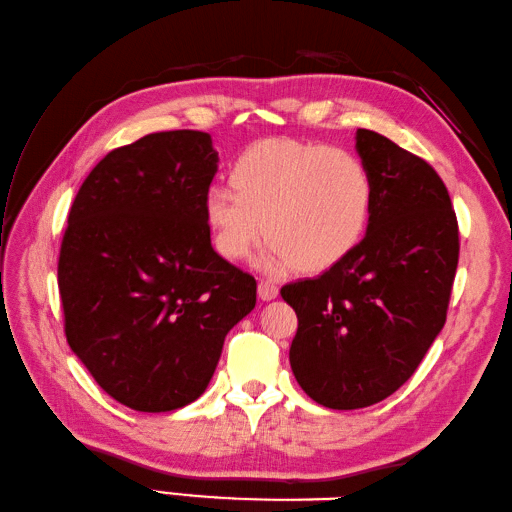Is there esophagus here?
<instances>
[{
  "label": "esophagus",
  "instance_id": "esophagus-1",
  "mask_svg": "<svg viewBox=\"0 0 512 512\" xmlns=\"http://www.w3.org/2000/svg\"><path fill=\"white\" fill-rule=\"evenodd\" d=\"M257 294H259L261 301H272V299H277L279 288H277L275 283H270V281H259Z\"/></svg>",
  "mask_w": 512,
  "mask_h": 512
}]
</instances>
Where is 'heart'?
<instances>
[{"label": "heart", "mask_w": 512, "mask_h": 512, "mask_svg": "<svg viewBox=\"0 0 512 512\" xmlns=\"http://www.w3.org/2000/svg\"><path fill=\"white\" fill-rule=\"evenodd\" d=\"M231 183L235 193L211 185L202 198L213 246L237 261L266 233L255 257L266 272L336 266L360 244L371 220L373 178L344 148L257 141L233 161Z\"/></svg>", "instance_id": "b5f03b06"}]
</instances>
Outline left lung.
<instances>
[{"mask_svg": "<svg viewBox=\"0 0 512 512\" xmlns=\"http://www.w3.org/2000/svg\"><path fill=\"white\" fill-rule=\"evenodd\" d=\"M355 150L373 178L364 240L316 279L281 288L299 329L290 366L331 410L390 397L441 334L458 266V222L430 163L358 128Z\"/></svg>", "mask_w": 512, "mask_h": 512, "instance_id": "8db88e82", "label": "left lung"}]
</instances>
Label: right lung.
<instances>
[{
  "mask_svg": "<svg viewBox=\"0 0 512 512\" xmlns=\"http://www.w3.org/2000/svg\"><path fill=\"white\" fill-rule=\"evenodd\" d=\"M216 172L211 135L152 133L106 154L71 205L58 259L67 342L130 410L196 401L255 307L257 281L211 246L202 198Z\"/></svg>",
  "mask_w": 512,
  "mask_h": 512,
  "instance_id": "right-lung-1",
  "label": "right lung"
}]
</instances>
